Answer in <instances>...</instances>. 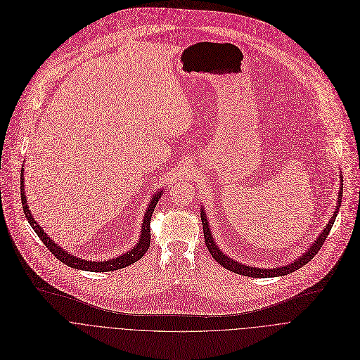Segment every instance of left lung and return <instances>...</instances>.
Listing matches in <instances>:
<instances>
[{
    "label": "left lung",
    "mask_w": 360,
    "mask_h": 360,
    "mask_svg": "<svg viewBox=\"0 0 360 360\" xmlns=\"http://www.w3.org/2000/svg\"><path fill=\"white\" fill-rule=\"evenodd\" d=\"M342 183V181H340ZM342 191H343V186L340 184V190H339V200H338V204H336V211L333 212L330 221L328 223V226L323 229V231L319 234V237L316 238V241L308 248V251L305 254H302L298 259H295L294 262L288 264V265H283V266H276V268H255V266H250V265H243L231 258H229L223 251L219 250V247L215 245V241L212 238V234H211V230H210V226L207 223V217H205V212H204V208H201V223H202V231H204V243L211 254V257L217 261L221 266H224L226 269L229 271H233L236 274H240V275H245V276H252V278H271V276H282V275H286V274H292L294 271L302 268L305 264H308L316 254L318 251L321 250V247L323 245L325 240L328 238L329 236V231L336 220V215H338V210L340 207V200H342Z\"/></svg>",
    "instance_id": "obj_1"
}]
</instances>
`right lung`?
<instances>
[{"label": "right lung", "instance_id": "right-lung-1", "mask_svg": "<svg viewBox=\"0 0 360 360\" xmlns=\"http://www.w3.org/2000/svg\"><path fill=\"white\" fill-rule=\"evenodd\" d=\"M22 179V177H21ZM163 195L162 191H158L152 200L150 204L145 212V217H143V223H141V236L139 243L136 244V247H133L129 252L122 254L120 257H116L113 259L109 261H85L81 259L75 255H72L66 251H63V248H59L58 244H55L48 236L46 233L42 230V227L34 220L32 214L28 208V202H27V197H25V190H24V179L21 181V201H22V208H24V214L28 220V223L31 224V227L34 229V231L37 233V236L41 238V241L45 244V247L65 265L75 268V269H82V271H91V272H108V271H115V269H120L124 268L133 262H136L137 259H140L143 255L146 254V251L150 247V221H152V214L155 211L156 204L159 202V198Z\"/></svg>", "mask_w": 360, "mask_h": 360}]
</instances>
